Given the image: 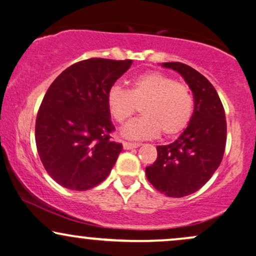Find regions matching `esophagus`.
<instances>
[{
  "label": "esophagus",
  "instance_id": "obj_1",
  "mask_svg": "<svg viewBox=\"0 0 256 256\" xmlns=\"http://www.w3.org/2000/svg\"><path fill=\"white\" fill-rule=\"evenodd\" d=\"M122 146H124V149L126 150H128V149H134V148H137V146H140L138 143H131V142H122Z\"/></svg>",
  "mask_w": 256,
  "mask_h": 256
}]
</instances>
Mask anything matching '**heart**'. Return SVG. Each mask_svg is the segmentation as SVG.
Listing matches in <instances>:
<instances>
[{
  "mask_svg": "<svg viewBox=\"0 0 256 256\" xmlns=\"http://www.w3.org/2000/svg\"><path fill=\"white\" fill-rule=\"evenodd\" d=\"M140 106L143 116L122 128V134L132 140L155 137L162 132L174 137L189 125L194 113L190 88L170 76L152 71L131 80L128 90L113 85L107 92V107L118 124L130 120Z\"/></svg>",
  "mask_w": 256,
  "mask_h": 256,
  "instance_id": "b5f03b06",
  "label": "heart"
}]
</instances>
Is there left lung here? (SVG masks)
Listing matches in <instances>:
<instances>
[{
    "label": "left lung",
    "instance_id": "8db88e82",
    "mask_svg": "<svg viewBox=\"0 0 256 256\" xmlns=\"http://www.w3.org/2000/svg\"><path fill=\"white\" fill-rule=\"evenodd\" d=\"M185 79L194 94L189 125L171 144L158 146V158L146 167L148 180L170 198L198 192L216 171L226 146L225 110L218 92L204 76L182 62H164Z\"/></svg>",
    "mask_w": 256,
    "mask_h": 256
}]
</instances>
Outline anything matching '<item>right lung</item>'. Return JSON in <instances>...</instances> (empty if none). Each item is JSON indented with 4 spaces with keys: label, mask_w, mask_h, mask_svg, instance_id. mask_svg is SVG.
I'll return each instance as SVG.
<instances>
[{
    "label": "right lung",
    "mask_w": 256,
    "mask_h": 256,
    "mask_svg": "<svg viewBox=\"0 0 256 256\" xmlns=\"http://www.w3.org/2000/svg\"><path fill=\"white\" fill-rule=\"evenodd\" d=\"M132 60L91 58L58 76L37 113V152L48 174L61 186L85 192L104 182L122 146L112 140L116 128L107 92Z\"/></svg>",
    "instance_id": "right-lung-1"
}]
</instances>
